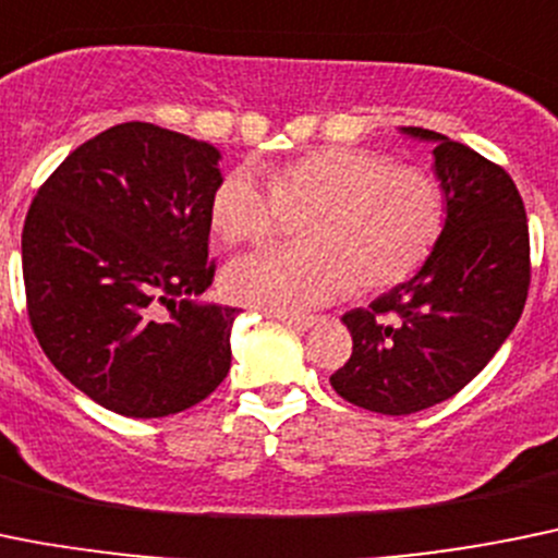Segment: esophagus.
I'll return each instance as SVG.
<instances>
[{"label":"esophagus","instance_id":"obj_1","mask_svg":"<svg viewBox=\"0 0 558 558\" xmlns=\"http://www.w3.org/2000/svg\"><path fill=\"white\" fill-rule=\"evenodd\" d=\"M275 319L278 322H283V325H289V327H296V330H308V327H314L316 322V316H300V314H275Z\"/></svg>","mask_w":558,"mask_h":558}]
</instances>
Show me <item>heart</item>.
<instances>
[{
	"label": "heart",
	"instance_id": "1",
	"mask_svg": "<svg viewBox=\"0 0 558 558\" xmlns=\"http://www.w3.org/2000/svg\"><path fill=\"white\" fill-rule=\"evenodd\" d=\"M233 168L208 206L211 228L231 247L275 236L283 211H305V244L239 258L222 272L231 300L267 311H308L350 294L393 289L418 272L446 226L440 181L415 165H390L363 148L305 150L267 168Z\"/></svg>",
	"mask_w": 558,
	"mask_h": 558
}]
</instances>
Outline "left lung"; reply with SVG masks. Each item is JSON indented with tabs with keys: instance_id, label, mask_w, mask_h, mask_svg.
Instances as JSON below:
<instances>
[{
	"instance_id": "left-lung-1",
	"label": "left lung",
	"mask_w": 558,
	"mask_h": 558,
	"mask_svg": "<svg viewBox=\"0 0 558 558\" xmlns=\"http://www.w3.org/2000/svg\"><path fill=\"white\" fill-rule=\"evenodd\" d=\"M446 226L424 267L343 314L352 355L330 377L338 397L383 415H410L460 393L501 350L531 283L523 197L496 161L429 129Z\"/></svg>"
}]
</instances>
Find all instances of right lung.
I'll list each match as a JSON object with an SVG mask.
<instances>
[{
  "label": "right lung",
  "instance_id": "obj_1",
  "mask_svg": "<svg viewBox=\"0 0 558 558\" xmlns=\"http://www.w3.org/2000/svg\"><path fill=\"white\" fill-rule=\"evenodd\" d=\"M217 161L215 145L118 123L71 150L29 206L21 233L29 325L57 372L112 413H181L231 368L239 308L195 303L217 269L208 262Z\"/></svg>",
  "mask_w": 558,
  "mask_h": 558
}]
</instances>
